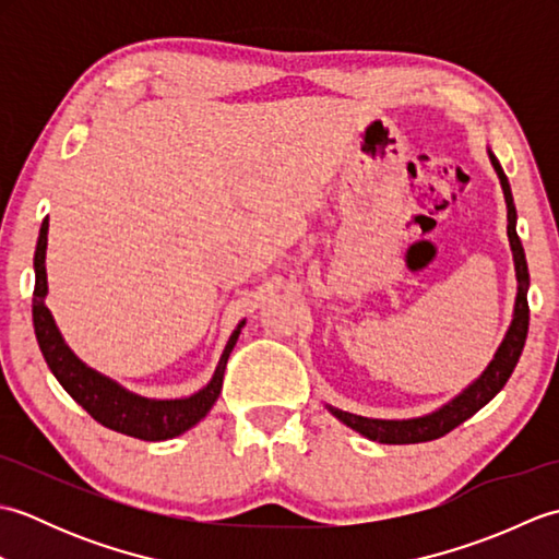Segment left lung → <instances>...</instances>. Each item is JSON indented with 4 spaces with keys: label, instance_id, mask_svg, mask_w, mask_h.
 Listing matches in <instances>:
<instances>
[{
    "label": "left lung",
    "instance_id": "8db88e82",
    "mask_svg": "<svg viewBox=\"0 0 559 559\" xmlns=\"http://www.w3.org/2000/svg\"><path fill=\"white\" fill-rule=\"evenodd\" d=\"M488 158L492 168L500 177L504 204H507V237L509 247H512V259H514V271H516V300H514V312H512V324H509L507 334L500 346H497L492 360L488 367L473 379V382L461 389L454 399H449L442 406L425 413L415 415V418H367V415L341 411L336 406H329L324 403L326 411L338 418L343 425H348L350 430L360 432L362 437L372 439L379 444H418V442H430V439L444 437L447 432L454 430L456 425L468 420L473 413H478L485 403H490L497 394H500L507 379L512 377L514 367L521 358V350H524L526 334H528V264L524 247L516 235V206L512 197V187H509L507 175L502 170L500 160H497L495 153L488 148Z\"/></svg>",
    "mask_w": 559,
    "mask_h": 559
}]
</instances>
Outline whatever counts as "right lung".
Listing matches in <instances>:
<instances>
[{"label": "right lung", "instance_id": "1", "mask_svg": "<svg viewBox=\"0 0 559 559\" xmlns=\"http://www.w3.org/2000/svg\"><path fill=\"white\" fill-rule=\"evenodd\" d=\"M47 218L40 225L38 247H35L33 269H35V290H33V326L35 338L43 358L50 367V372L57 377V382L64 386L67 394L74 399L79 406L86 411L91 418H96L100 425L110 427L115 432H122L146 442H160V439H173L187 432L199 420L206 418V413L218 401L223 389L225 362L235 348L237 338L247 319L235 326L228 343L221 353V360L213 370L206 386L194 391L192 396L180 399H148L136 391H129L112 377L93 370L91 365L83 362L79 355L67 346L62 331L57 329L52 312L47 310V271H45V254H47Z\"/></svg>", "mask_w": 559, "mask_h": 559}]
</instances>
